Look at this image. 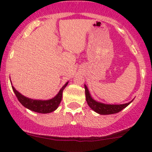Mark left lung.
<instances>
[{"instance_id": "1", "label": "left lung", "mask_w": 152, "mask_h": 152, "mask_svg": "<svg viewBox=\"0 0 152 152\" xmlns=\"http://www.w3.org/2000/svg\"><path fill=\"white\" fill-rule=\"evenodd\" d=\"M85 87V94H86V102L89 107L91 108L92 110L97 113L100 114V115H112V114H116L121 112L124 109H125L126 106H129L132 100L128 103L125 104H121V105H111V104H104V103H100V102H97L94 100L92 97H91L88 91V88H87L86 86L84 85Z\"/></svg>"}]
</instances>
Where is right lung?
Masks as SVG:
<instances>
[{"label":"right lung","mask_w":152,"mask_h":152,"mask_svg":"<svg viewBox=\"0 0 152 152\" xmlns=\"http://www.w3.org/2000/svg\"><path fill=\"white\" fill-rule=\"evenodd\" d=\"M67 84H68V82L61 88L58 94L55 97L48 100H33V99L28 98V97H26L25 96L22 95L20 93H19L12 86V89L15 94L16 97H17L18 100L24 107L27 108L29 110L33 111V112L42 114H47L54 112L58 109V106H59L61 100H62L63 91L67 86Z\"/></svg>","instance_id":"right-lung-1"}]
</instances>
